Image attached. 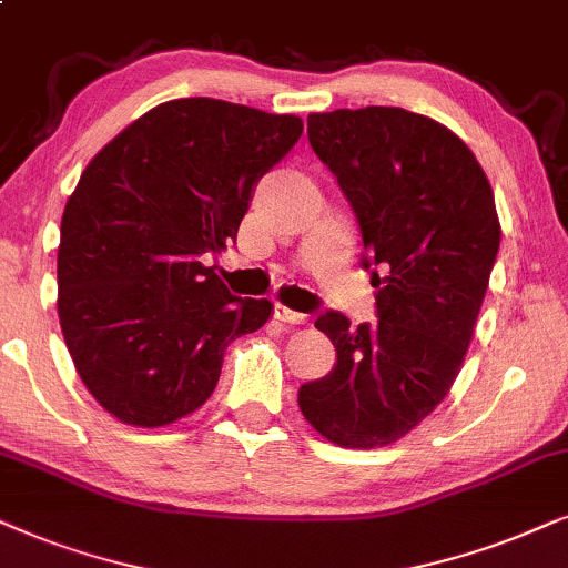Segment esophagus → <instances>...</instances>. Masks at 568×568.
Instances as JSON below:
<instances>
[{
  "mask_svg": "<svg viewBox=\"0 0 568 568\" xmlns=\"http://www.w3.org/2000/svg\"><path fill=\"white\" fill-rule=\"evenodd\" d=\"M275 320L283 322V324H306L308 316L301 314V312H293L288 306H275Z\"/></svg>",
  "mask_w": 568,
  "mask_h": 568,
  "instance_id": "obj_1",
  "label": "esophagus"
}]
</instances>
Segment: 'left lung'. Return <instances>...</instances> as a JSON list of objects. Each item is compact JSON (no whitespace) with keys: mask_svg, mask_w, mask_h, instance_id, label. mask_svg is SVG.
<instances>
[{"mask_svg":"<svg viewBox=\"0 0 568 568\" xmlns=\"http://www.w3.org/2000/svg\"><path fill=\"white\" fill-rule=\"evenodd\" d=\"M308 142L361 225L379 322L320 314L337 363L301 384L298 407L337 447H387L463 366L501 244L494 189L455 132L395 105L312 113Z\"/></svg>","mask_w":568,"mask_h":568,"instance_id":"left-lung-1","label":"left lung"}]
</instances>
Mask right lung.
<instances>
[{"label": "right lung", "instance_id": "1", "mask_svg": "<svg viewBox=\"0 0 568 568\" xmlns=\"http://www.w3.org/2000/svg\"><path fill=\"white\" fill-rule=\"evenodd\" d=\"M304 121L215 98L150 109L82 171L62 215L59 324L90 395L158 428L213 395L225 347L270 320L200 260L236 241Z\"/></svg>", "mask_w": 568, "mask_h": 568}]
</instances>
